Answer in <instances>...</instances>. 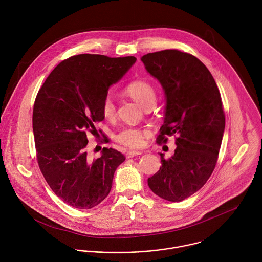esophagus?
I'll use <instances>...</instances> for the list:
<instances>
[{"mask_svg":"<svg viewBox=\"0 0 262 262\" xmlns=\"http://www.w3.org/2000/svg\"><path fill=\"white\" fill-rule=\"evenodd\" d=\"M141 154H142V152H140V151H129V152H127L126 157H127V158H132V157H134V156L141 155Z\"/></svg>","mask_w":262,"mask_h":262,"instance_id":"obj_1","label":"esophagus"}]
</instances>
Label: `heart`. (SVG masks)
I'll use <instances>...</instances> for the list:
<instances>
[{"mask_svg": "<svg viewBox=\"0 0 262 262\" xmlns=\"http://www.w3.org/2000/svg\"><path fill=\"white\" fill-rule=\"evenodd\" d=\"M125 92L143 108L155 104L156 101V92L149 82L144 80H135L129 83ZM102 114L103 116L111 120L116 115L115 103L109 96L103 100L102 103ZM147 134V131L137 128V127H124L116 135L115 140L128 148H140L144 144V137Z\"/></svg>", "mask_w": 262, "mask_h": 262, "instance_id": "1", "label": "heart"}]
</instances>
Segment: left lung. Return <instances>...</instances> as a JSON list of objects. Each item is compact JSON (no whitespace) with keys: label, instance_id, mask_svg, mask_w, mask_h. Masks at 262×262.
Returning <instances> with one entry per match:
<instances>
[{"label":"left lung","instance_id":"1","mask_svg":"<svg viewBox=\"0 0 262 262\" xmlns=\"http://www.w3.org/2000/svg\"><path fill=\"white\" fill-rule=\"evenodd\" d=\"M141 60L166 95L156 142L166 143L174 135L178 146L168 159L159 153L162 165L148 186L166 201L181 202L203 187L217 164L225 129L221 94L206 66L187 52L165 49Z\"/></svg>","mask_w":262,"mask_h":262}]
</instances>
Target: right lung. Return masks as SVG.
<instances>
[{"label": "right lung", "instance_id": "right-lung-1", "mask_svg": "<svg viewBox=\"0 0 262 262\" xmlns=\"http://www.w3.org/2000/svg\"><path fill=\"white\" fill-rule=\"evenodd\" d=\"M136 61L134 56L78 54L62 60L48 75L33 107V133L39 168L52 191L76 209H92L112 187L117 167L125 160L104 147L92 159L86 134L105 119L102 103L112 83ZM101 134L103 132L99 130ZM105 135L101 143H108Z\"/></svg>", "mask_w": 262, "mask_h": 262}]
</instances>
